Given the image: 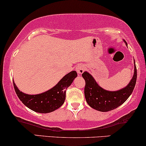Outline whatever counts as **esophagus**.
<instances>
[{
    "instance_id": "obj_1",
    "label": "esophagus",
    "mask_w": 146,
    "mask_h": 146,
    "mask_svg": "<svg viewBox=\"0 0 146 146\" xmlns=\"http://www.w3.org/2000/svg\"><path fill=\"white\" fill-rule=\"evenodd\" d=\"M76 71L78 74H82L84 72V67L81 66V65H78V66H76Z\"/></svg>"
}]
</instances>
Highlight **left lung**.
<instances>
[{"instance_id":"1","label":"left lung","mask_w":146,"mask_h":146,"mask_svg":"<svg viewBox=\"0 0 146 146\" xmlns=\"http://www.w3.org/2000/svg\"><path fill=\"white\" fill-rule=\"evenodd\" d=\"M134 67V75L129 84L125 88L117 91H108L102 89L90 74L84 72L82 76L85 80L84 96L87 104L93 109L100 111L112 110L122 105L129 98L135 86L137 80L135 64Z\"/></svg>"}]
</instances>
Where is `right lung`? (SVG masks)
<instances>
[{"instance_id":"right-lung-1","label":"right lung","mask_w":146,"mask_h":146,"mask_svg":"<svg viewBox=\"0 0 146 146\" xmlns=\"http://www.w3.org/2000/svg\"><path fill=\"white\" fill-rule=\"evenodd\" d=\"M77 76L76 71L66 74L51 89L38 95L25 94L19 91L13 82L15 93L21 102L28 108L38 113H49L58 109L64 103L66 89Z\"/></svg>"}]
</instances>
